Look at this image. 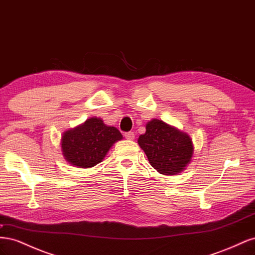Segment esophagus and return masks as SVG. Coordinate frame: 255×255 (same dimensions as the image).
<instances>
[{
	"mask_svg": "<svg viewBox=\"0 0 255 255\" xmlns=\"http://www.w3.org/2000/svg\"><path fill=\"white\" fill-rule=\"evenodd\" d=\"M125 137L127 138L128 140H133L135 138V134L133 132H128V133L125 134Z\"/></svg>",
	"mask_w": 255,
	"mask_h": 255,
	"instance_id": "34e87169",
	"label": "esophagus"
}]
</instances>
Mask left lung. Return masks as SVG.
I'll return each instance as SVG.
<instances>
[{"mask_svg":"<svg viewBox=\"0 0 255 255\" xmlns=\"http://www.w3.org/2000/svg\"><path fill=\"white\" fill-rule=\"evenodd\" d=\"M137 141L151 166L160 174L180 173L194 155V143L190 136L158 119L146 123L145 133L140 135Z\"/></svg>","mask_w":255,"mask_h":255,"instance_id":"8db88e82","label":"left lung"}]
</instances>
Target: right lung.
<instances>
[{"instance_id": "1", "label": "right lung", "mask_w": 255, "mask_h": 255, "mask_svg": "<svg viewBox=\"0 0 255 255\" xmlns=\"http://www.w3.org/2000/svg\"><path fill=\"white\" fill-rule=\"evenodd\" d=\"M115 127L106 126L101 118L92 117L66 130L60 146L65 159L79 168H91L104 159L113 144L122 139Z\"/></svg>"}]
</instances>
